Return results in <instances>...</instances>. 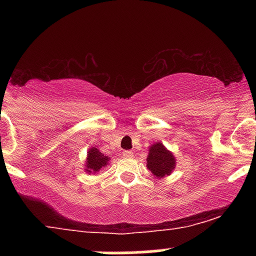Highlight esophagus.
Segmentation results:
<instances>
[{
	"instance_id": "1",
	"label": "esophagus",
	"mask_w": 256,
	"mask_h": 256,
	"mask_svg": "<svg viewBox=\"0 0 256 256\" xmlns=\"http://www.w3.org/2000/svg\"><path fill=\"white\" fill-rule=\"evenodd\" d=\"M122 156H124V158H132V156H134V152H130V150H124V152H122Z\"/></svg>"
}]
</instances>
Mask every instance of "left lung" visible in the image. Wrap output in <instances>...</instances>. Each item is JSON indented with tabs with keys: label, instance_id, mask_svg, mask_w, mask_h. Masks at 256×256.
<instances>
[{
	"label": "left lung",
	"instance_id": "left-lung-1",
	"mask_svg": "<svg viewBox=\"0 0 256 256\" xmlns=\"http://www.w3.org/2000/svg\"><path fill=\"white\" fill-rule=\"evenodd\" d=\"M146 161L148 170L158 178L168 176L176 166V160L172 152L167 150L161 143H155L150 146Z\"/></svg>",
	"mask_w": 256,
	"mask_h": 256
}]
</instances>
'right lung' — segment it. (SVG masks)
<instances>
[{
    "label": "right lung",
    "instance_id": "obj_1",
    "mask_svg": "<svg viewBox=\"0 0 256 256\" xmlns=\"http://www.w3.org/2000/svg\"><path fill=\"white\" fill-rule=\"evenodd\" d=\"M108 158L104 156L98 148H91L88 152L86 158V172H98L102 167L107 166Z\"/></svg>",
    "mask_w": 256,
    "mask_h": 256
}]
</instances>
